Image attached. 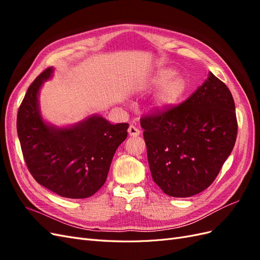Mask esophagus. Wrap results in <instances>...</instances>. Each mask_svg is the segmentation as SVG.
<instances>
[{
    "label": "esophagus",
    "instance_id": "obj_1",
    "mask_svg": "<svg viewBox=\"0 0 260 260\" xmlns=\"http://www.w3.org/2000/svg\"><path fill=\"white\" fill-rule=\"evenodd\" d=\"M128 133H129L130 137H139L141 131L137 127H135V125L131 124L130 127H129V129H128Z\"/></svg>",
    "mask_w": 260,
    "mask_h": 260
}]
</instances>
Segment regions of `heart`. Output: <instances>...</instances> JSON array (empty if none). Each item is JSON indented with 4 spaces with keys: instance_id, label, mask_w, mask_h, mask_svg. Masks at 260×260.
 Masks as SVG:
<instances>
[{
    "instance_id": "heart-1",
    "label": "heart",
    "mask_w": 260,
    "mask_h": 260,
    "mask_svg": "<svg viewBox=\"0 0 260 260\" xmlns=\"http://www.w3.org/2000/svg\"><path fill=\"white\" fill-rule=\"evenodd\" d=\"M175 74L174 69L162 68L157 70L144 83V89L147 91L158 89L153 101L157 111H167L176 106L185 95L187 82L182 76Z\"/></svg>"
}]
</instances>
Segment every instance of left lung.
<instances>
[{
	"mask_svg": "<svg viewBox=\"0 0 260 260\" xmlns=\"http://www.w3.org/2000/svg\"><path fill=\"white\" fill-rule=\"evenodd\" d=\"M141 127L154 182L174 198L214 182L238 135L232 94L211 73L182 104L142 117Z\"/></svg>",
	"mask_w": 260,
	"mask_h": 260,
	"instance_id": "left-lung-1",
	"label": "left lung"
}]
</instances>
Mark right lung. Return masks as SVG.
<instances>
[{"mask_svg": "<svg viewBox=\"0 0 260 260\" xmlns=\"http://www.w3.org/2000/svg\"><path fill=\"white\" fill-rule=\"evenodd\" d=\"M50 67L30 84L17 114V133L27 167L39 184L62 198L86 199L105 183L114 154L128 136V123L112 124L92 115L68 127L46 122L39 92Z\"/></svg>", "mask_w": 260, "mask_h": 260, "instance_id": "right-lung-1", "label": "right lung"}]
</instances>
